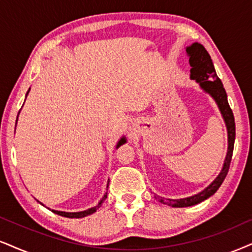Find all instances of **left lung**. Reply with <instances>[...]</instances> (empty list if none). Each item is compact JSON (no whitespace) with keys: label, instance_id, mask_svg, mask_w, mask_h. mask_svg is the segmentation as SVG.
<instances>
[{"label":"left lung","instance_id":"obj_1","mask_svg":"<svg viewBox=\"0 0 252 252\" xmlns=\"http://www.w3.org/2000/svg\"><path fill=\"white\" fill-rule=\"evenodd\" d=\"M186 53L189 57V65H190V79L199 82L200 87H201L206 93H208L211 96L214 98L216 104H218L220 111H221L222 117H223L225 126H227L228 131V151L225 156L223 167L215 180L206 187L202 192L195 194V195L185 197V199H164V197H159V201L164 205H168L172 207H189L194 206L196 203H200L212 196L219 187L221 186L223 180L227 177L229 167H230V161L232 157V151H234V143H235V119L234 114H232L231 108L229 107L227 100V93L223 88L221 80L219 79L216 74L214 65H213L212 58L207 50L203 45L199 43H193L190 46L186 47Z\"/></svg>","mask_w":252,"mask_h":252}]
</instances>
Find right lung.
<instances>
[{"label":"right lung","mask_w":252,"mask_h":252,"mask_svg":"<svg viewBox=\"0 0 252 252\" xmlns=\"http://www.w3.org/2000/svg\"><path fill=\"white\" fill-rule=\"evenodd\" d=\"M29 92H30V89H29V91H28V93H29ZM28 93H27V95H28ZM18 114H20V113H18ZM17 119H18V115H17ZM16 122H17V121H16ZM126 139L124 138V137H122V138H121L120 141H119V143H117L116 148H119V146H121V145H122V144H124V143H126ZM108 184H109V181H108ZM107 187H108V186H107ZM106 197H107V193L104 194L103 197H102V199L100 200V202H98L96 206H95V207H92V208H89V209H87V211H84V212L67 213V212H60V211H55V209H52V212H53V213H56V214L60 215V216H65V218H69V219H80V218H85V216H87V215H91V214H93V213L96 212V209L100 208L101 205H102L104 200H106Z\"/></svg>","instance_id":"add662e5"}]
</instances>
